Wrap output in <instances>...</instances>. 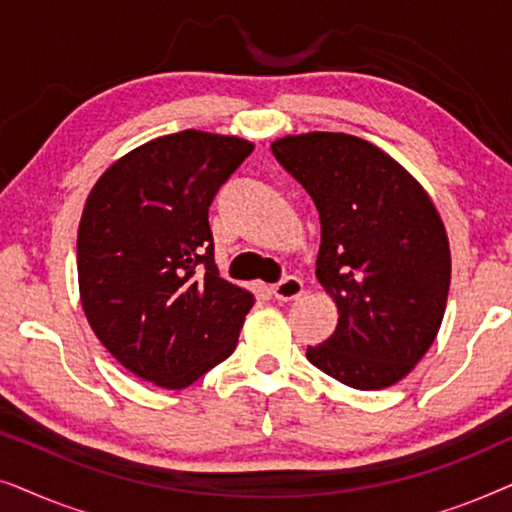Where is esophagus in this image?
<instances>
[{
	"instance_id": "obj_1",
	"label": "esophagus",
	"mask_w": 512,
	"mask_h": 512,
	"mask_svg": "<svg viewBox=\"0 0 512 512\" xmlns=\"http://www.w3.org/2000/svg\"><path fill=\"white\" fill-rule=\"evenodd\" d=\"M272 296L277 300H296L303 296V282H300L298 277L293 275H286L282 282H277L272 286Z\"/></svg>"
}]
</instances>
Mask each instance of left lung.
<instances>
[{"label":"left lung","mask_w":512,"mask_h":512,"mask_svg":"<svg viewBox=\"0 0 512 512\" xmlns=\"http://www.w3.org/2000/svg\"><path fill=\"white\" fill-rule=\"evenodd\" d=\"M321 219L317 279L338 328L307 359L354 389L403 380L429 352L450 291V244L415 177L366 139L310 132L272 142Z\"/></svg>","instance_id":"8db88e82"}]
</instances>
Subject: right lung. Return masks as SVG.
<instances>
[{"instance_id": "add662e5", "label": "right lung", "mask_w": 512, "mask_h": 512, "mask_svg": "<svg viewBox=\"0 0 512 512\" xmlns=\"http://www.w3.org/2000/svg\"><path fill=\"white\" fill-rule=\"evenodd\" d=\"M254 144L184 130L116 160L86 200L76 265L81 305L132 375L184 389L226 361L254 296L214 263L209 205Z\"/></svg>"}]
</instances>
